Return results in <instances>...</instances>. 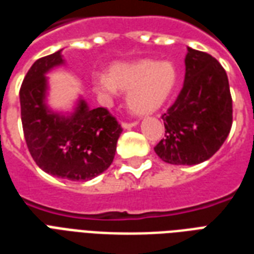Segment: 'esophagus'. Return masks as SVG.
<instances>
[{
	"label": "esophagus",
	"instance_id": "obj_1",
	"mask_svg": "<svg viewBox=\"0 0 254 254\" xmlns=\"http://www.w3.org/2000/svg\"><path fill=\"white\" fill-rule=\"evenodd\" d=\"M137 125V121H133V122H122V127L124 129H130V127H136Z\"/></svg>",
	"mask_w": 254,
	"mask_h": 254
}]
</instances>
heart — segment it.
<instances>
[{
    "mask_svg": "<svg viewBox=\"0 0 254 254\" xmlns=\"http://www.w3.org/2000/svg\"><path fill=\"white\" fill-rule=\"evenodd\" d=\"M177 80L178 74L171 63L140 60L111 65L107 76L95 77L94 89L103 100H110L118 89L127 91L129 109L137 114H149L169 100Z\"/></svg>",
    "mask_w": 254,
    "mask_h": 254,
    "instance_id": "obj_1",
    "label": "heart"
}]
</instances>
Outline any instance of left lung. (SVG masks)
<instances>
[{
	"mask_svg": "<svg viewBox=\"0 0 254 254\" xmlns=\"http://www.w3.org/2000/svg\"><path fill=\"white\" fill-rule=\"evenodd\" d=\"M185 81L176 102L162 114L165 137L155 145L170 165H198L227 138L233 124V99L227 73L216 58L188 47Z\"/></svg>",
	"mask_w": 254,
	"mask_h": 254,
	"instance_id": "left-lung-1",
	"label": "left lung"
}]
</instances>
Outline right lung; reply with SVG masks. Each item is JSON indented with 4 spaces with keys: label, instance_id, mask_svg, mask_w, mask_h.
<instances>
[{
    "label": "right lung",
    "instance_id": "1",
    "mask_svg": "<svg viewBox=\"0 0 254 254\" xmlns=\"http://www.w3.org/2000/svg\"><path fill=\"white\" fill-rule=\"evenodd\" d=\"M63 63L57 52L36 60L25 74L20 87L23 132L42 170L70 181H88L110 167L122 127L107 109L89 110L83 100L67 118L47 110L45 73Z\"/></svg>",
    "mask_w": 254,
    "mask_h": 254
}]
</instances>
